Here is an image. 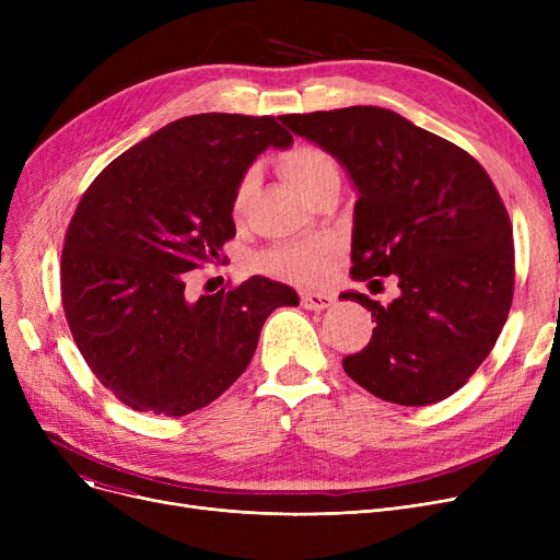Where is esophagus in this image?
<instances>
[{"label": "esophagus", "instance_id": "1", "mask_svg": "<svg viewBox=\"0 0 560 560\" xmlns=\"http://www.w3.org/2000/svg\"><path fill=\"white\" fill-rule=\"evenodd\" d=\"M334 304V298L322 295V292H302V306L306 311H325Z\"/></svg>", "mask_w": 560, "mask_h": 560}]
</instances>
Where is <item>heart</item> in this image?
I'll return each mask as SVG.
<instances>
[{"instance_id":"b5f03b06","label":"heart","mask_w":560,"mask_h":560,"mask_svg":"<svg viewBox=\"0 0 560 560\" xmlns=\"http://www.w3.org/2000/svg\"><path fill=\"white\" fill-rule=\"evenodd\" d=\"M279 167L285 179L295 186L306 199H311L322 186L340 184V170L336 159L315 144H298L279 159ZM258 186V170L249 167L231 199V215L241 220L247 211L249 199ZM336 256V243L331 241H306L283 243L260 256V268L279 279L315 283L327 272L329 260Z\"/></svg>"}]
</instances>
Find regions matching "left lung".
Instances as JSON below:
<instances>
[{
	"label": "left lung",
	"mask_w": 560,
	"mask_h": 560,
	"mask_svg": "<svg viewBox=\"0 0 560 560\" xmlns=\"http://www.w3.org/2000/svg\"><path fill=\"white\" fill-rule=\"evenodd\" d=\"M279 120L338 159L354 182L351 277L374 288L393 275L401 290L388 306L342 292L376 322L368 347L342 359L345 372L401 406L454 395L490 354L513 302V226L488 172L388 108Z\"/></svg>",
	"instance_id": "obj_1"
}]
</instances>
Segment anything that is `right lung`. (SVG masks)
<instances>
[{
	"label": "right lung",
	"instance_id": "add662e5",
	"mask_svg": "<svg viewBox=\"0 0 560 560\" xmlns=\"http://www.w3.org/2000/svg\"><path fill=\"white\" fill-rule=\"evenodd\" d=\"M290 144L272 115L199 113L133 144L83 192L61 256L63 308L88 368L129 408L182 418L211 404L247 370L268 315L300 304L265 277L186 295V272L235 235L241 176Z\"/></svg>",
	"mask_w": 560,
	"mask_h": 560
}]
</instances>
